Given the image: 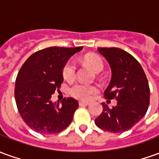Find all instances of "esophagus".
<instances>
[{"label":"esophagus","mask_w":159,"mask_h":159,"mask_svg":"<svg viewBox=\"0 0 159 159\" xmlns=\"http://www.w3.org/2000/svg\"><path fill=\"white\" fill-rule=\"evenodd\" d=\"M89 102H86V101H80L79 102V106H89Z\"/></svg>","instance_id":"obj_1"}]
</instances>
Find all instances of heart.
I'll use <instances>...</instances> for the list:
<instances>
[{
  "instance_id": "heart-1",
  "label": "heart",
  "mask_w": 159,
  "mask_h": 159,
  "mask_svg": "<svg viewBox=\"0 0 159 159\" xmlns=\"http://www.w3.org/2000/svg\"><path fill=\"white\" fill-rule=\"evenodd\" d=\"M84 62L90 68H92L94 72L100 73L104 69L102 60L95 56H87L84 59ZM62 75L63 77L68 82H71L75 79L76 76V66L73 60L70 59L66 61V64L63 66ZM97 91H98L97 87L83 83H76L70 89V95L81 100H89Z\"/></svg>"
}]
</instances>
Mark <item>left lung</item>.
I'll use <instances>...</instances> for the list:
<instances>
[{
	"mask_svg": "<svg viewBox=\"0 0 159 159\" xmlns=\"http://www.w3.org/2000/svg\"><path fill=\"white\" fill-rule=\"evenodd\" d=\"M98 51L111 70L105 98L116 99L117 103L111 109L102 103L103 111L95 119V124L112 133L125 132L147 113L150 103L148 81L140 63L126 51L117 48H99Z\"/></svg>",
	"mask_w": 159,
	"mask_h": 159,
	"instance_id": "1",
	"label": "left lung"
}]
</instances>
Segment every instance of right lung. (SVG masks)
Segmentation results:
<instances>
[{"label": "right lung", "instance_id": "add662e5", "mask_svg": "<svg viewBox=\"0 0 159 159\" xmlns=\"http://www.w3.org/2000/svg\"><path fill=\"white\" fill-rule=\"evenodd\" d=\"M83 47H50L34 52L24 63L16 78L14 96L25 123L38 133L52 134L66 129L72 121L78 102L65 98L61 105L51 100L64 81L62 69Z\"/></svg>", "mask_w": 159, "mask_h": 159}]
</instances>
